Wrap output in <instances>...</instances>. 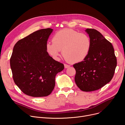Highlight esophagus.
<instances>
[{
    "label": "esophagus",
    "mask_w": 125,
    "mask_h": 125,
    "mask_svg": "<svg viewBox=\"0 0 125 125\" xmlns=\"http://www.w3.org/2000/svg\"><path fill=\"white\" fill-rule=\"evenodd\" d=\"M64 68H69L70 67V65L66 64H64Z\"/></svg>",
    "instance_id": "34e87169"
}]
</instances>
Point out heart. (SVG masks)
Wrapping results in <instances>:
<instances>
[{
  "label": "heart",
  "instance_id": "heart-1",
  "mask_svg": "<svg viewBox=\"0 0 125 125\" xmlns=\"http://www.w3.org/2000/svg\"><path fill=\"white\" fill-rule=\"evenodd\" d=\"M52 42L45 44L47 53L56 60L59 59L61 50L64 58L70 63L83 61L88 56L92 42L86 34L71 29H64L56 32Z\"/></svg>",
  "mask_w": 125,
  "mask_h": 125
}]
</instances>
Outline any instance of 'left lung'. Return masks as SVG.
Wrapping results in <instances>:
<instances>
[{
    "instance_id": "8db88e82",
    "label": "left lung",
    "mask_w": 125,
    "mask_h": 125,
    "mask_svg": "<svg viewBox=\"0 0 125 125\" xmlns=\"http://www.w3.org/2000/svg\"><path fill=\"white\" fill-rule=\"evenodd\" d=\"M92 42L88 56L73 65L76 70L74 80L82 91L91 92L103 87L112 79L116 67L113 46L97 30H85Z\"/></svg>"
}]
</instances>
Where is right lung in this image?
<instances>
[{
    "label": "right lung",
    "instance_id": "right-lung-1",
    "mask_svg": "<svg viewBox=\"0 0 125 125\" xmlns=\"http://www.w3.org/2000/svg\"><path fill=\"white\" fill-rule=\"evenodd\" d=\"M53 29H42L19 41L13 48L10 65L14 82L23 92L34 97L49 95L62 63L46 52L45 44Z\"/></svg>",
    "mask_w": 125,
    "mask_h": 125
}]
</instances>
